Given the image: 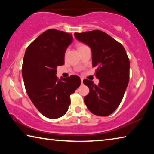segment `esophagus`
I'll return each instance as SVG.
<instances>
[{"instance_id": "esophagus-1", "label": "esophagus", "mask_w": 154, "mask_h": 154, "mask_svg": "<svg viewBox=\"0 0 154 154\" xmlns=\"http://www.w3.org/2000/svg\"><path fill=\"white\" fill-rule=\"evenodd\" d=\"M83 78H81V82H82V83H83Z\"/></svg>"}]
</instances>
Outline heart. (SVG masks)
I'll use <instances>...</instances> for the list:
<instances>
[{"label": "heart", "instance_id": "1", "mask_svg": "<svg viewBox=\"0 0 154 154\" xmlns=\"http://www.w3.org/2000/svg\"><path fill=\"white\" fill-rule=\"evenodd\" d=\"M85 46H86V45H78V50H79V49H80L83 48V47H85Z\"/></svg>", "mask_w": 154, "mask_h": 154}]
</instances>
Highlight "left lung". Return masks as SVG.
Here are the masks:
<instances>
[{"label":"left lung","instance_id":"1","mask_svg":"<svg viewBox=\"0 0 154 154\" xmlns=\"http://www.w3.org/2000/svg\"><path fill=\"white\" fill-rule=\"evenodd\" d=\"M77 40L90 47L92 66L96 67L98 85L83 80L90 92L84 102L91 113L107 116L118 107L129 82L130 60L123 45L103 31L75 33Z\"/></svg>","mask_w":154,"mask_h":154}]
</instances>
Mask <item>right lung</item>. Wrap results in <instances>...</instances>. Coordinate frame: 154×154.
<instances>
[{
  "label": "right lung",
  "instance_id": "add662e5",
  "mask_svg": "<svg viewBox=\"0 0 154 154\" xmlns=\"http://www.w3.org/2000/svg\"><path fill=\"white\" fill-rule=\"evenodd\" d=\"M72 41L71 34L49 29L26 50L22 69L25 88L33 105L46 118L63 116L71 104L70 95L81 84L77 75L61 79L56 75L57 67L64 64L65 51Z\"/></svg>",
  "mask_w": 154,
  "mask_h": 154
}]
</instances>
